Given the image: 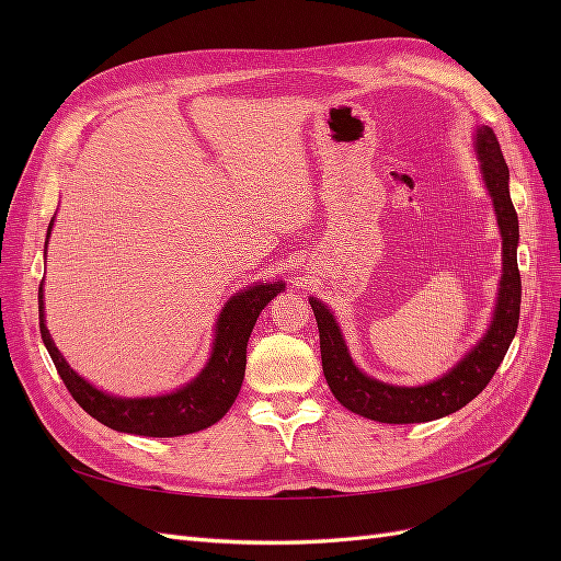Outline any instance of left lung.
I'll return each mask as SVG.
<instances>
[{"label": "left lung", "instance_id": "obj_1", "mask_svg": "<svg viewBox=\"0 0 561 561\" xmlns=\"http://www.w3.org/2000/svg\"><path fill=\"white\" fill-rule=\"evenodd\" d=\"M474 149H478L480 173L491 203H494L496 222L501 229L503 271L494 318H491L480 342L449 371L423 386H393L367 377L353 363L342 328H339L332 311L320 299L309 297L320 332L322 375H325L334 398L353 414L379 423H421L454 414L482 393L484 386L501 367L507 348H511L517 332L522 301V280L517 268L519 222L511 198V186H507L511 173H507V163L501 154L496 133L489 126L474 130Z\"/></svg>", "mask_w": 561, "mask_h": 561}]
</instances>
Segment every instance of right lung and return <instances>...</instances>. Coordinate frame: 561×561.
<instances>
[{"label":"right lung","mask_w":561,"mask_h":561,"mask_svg":"<svg viewBox=\"0 0 561 561\" xmlns=\"http://www.w3.org/2000/svg\"><path fill=\"white\" fill-rule=\"evenodd\" d=\"M50 229H54V219H50L46 231V243ZM283 290L285 283L276 280L254 283L245 290L236 293L219 311L213 351L206 367L186 386L154 398H118L77 375L46 330L44 280L39 285V330L60 379L83 412H89L95 421L105 423L107 428L118 433L178 437L208 428L229 412L245 377V348L250 332L262 309Z\"/></svg>","instance_id":"right-lung-1"}]
</instances>
